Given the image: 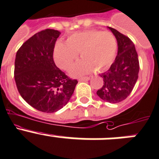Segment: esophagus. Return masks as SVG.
<instances>
[{
    "instance_id": "34e87169",
    "label": "esophagus",
    "mask_w": 159,
    "mask_h": 159,
    "mask_svg": "<svg viewBox=\"0 0 159 159\" xmlns=\"http://www.w3.org/2000/svg\"><path fill=\"white\" fill-rule=\"evenodd\" d=\"M90 78L89 77H84V78H78V81H89Z\"/></svg>"
}]
</instances>
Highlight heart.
<instances>
[{
	"label": "heart",
	"mask_w": 159,
	"mask_h": 159,
	"mask_svg": "<svg viewBox=\"0 0 159 159\" xmlns=\"http://www.w3.org/2000/svg\"><path fill=\"white\" fill-rule=\"evenodd\" d=\"M118 44L111 32L88 30L70 35L66 42L59 41L54 48V59L61 69L67 70L80 56L82 60L73 66L70 75L78 77L86 75L93 69L103 72L110 67L115 59Z\"/></svg>",
	"instance_id": "heart-1"
}]
</instances>
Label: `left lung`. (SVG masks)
I'll return each mask as SVG.
<instances>
[{"label": "left lung", "mask_w": 159, "mask_h": 159, "mask_svg": "<svg viewBox=\"0 0 159 159\" xmlns=\"http://www.w3.org/2000/svg\"><path fill=\"white\" fill-rule=\"evenodd\" d=\"M118 42V55L115 62L100 77L103 85L96 92L106 102L117 103L125 100L133 91L138 79L140 64L133 41L114 28L108 27Z\"/></svg>", "instance_id": "8db88e82"}]
</instances>
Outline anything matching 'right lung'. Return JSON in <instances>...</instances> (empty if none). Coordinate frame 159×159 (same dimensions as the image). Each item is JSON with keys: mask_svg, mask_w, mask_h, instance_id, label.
I'll use <instances>...</instances> for the list:
<instances>
[{"mask_svg": "<svg viewBox=\"0 0 159 159\" xmlns=\"http://www.w3.org/2000/svg\"><path fill=\"white\" fill-rule=\"evenodd\" d=\"M59 34V31L52 29L37 33L19 48L15 60L14 77L19 94L31 107L45 113L63 108L78 84L53 60Z\"/></svg>", "mask_w": 159, "mask_h": 159, "instance_id": "obj_1", "label": "right lung"}]
</instances>
